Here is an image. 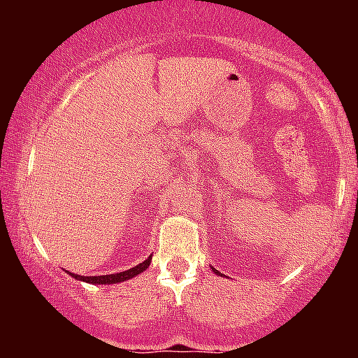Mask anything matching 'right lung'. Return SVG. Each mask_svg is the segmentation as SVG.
I'll return each mask as SVG.
<instances>
[{
	"label": "right lung",
	"mask_w": 358,
	"mask_h": 358,
	"mask_svg": "<svg viewBox=\"0 0 358 358\" xmlns=\"http://www.w3.org/2000/svg\"><path fill=\"white\" fill-rule=\"evenodd\" d=\"M151 262V256L143 261L138 266L129 268V271L125 272H119V273H110V275H94V277H85V275H76V273H70L71 277H75L76 280H83V282H87V283H102V285H106V283H117V282H124V280H129V278L138 275L143 271H146Z\"/></svg>",
	"instance_id": "right-lung-1"
}]
</instances>
